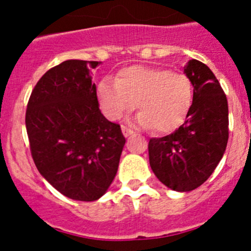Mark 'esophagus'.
Returning a JSON list of instances; mask_svg holds the SVG:
<instances>
[{"instance_id": "1", "label": "esophagus", "mask_w": 251, "mask_h": 251, "mask_svg": "<svg viewBox=\"0 0 251 251\" xmlns=\"http://www.w3.org/2000/svg\"><path fill=\"white\" fill-rule=\"evenodd\" d=\"M122 132H123V134H124V137H129V136H132L133 133V129H130V128H128L127 126H122Z\"/></svg>"}]
</instances>
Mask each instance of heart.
<instances>
[{
	"label": "heart",
	"instance_id": "b5f03b06",
	"mask_svg": "<svg viewBox=\"0 0 251 251\" xmlns=\"http://www.w3.org/2000/svg\"><path fill=\"white\" fill-rule=\"evenodd\" d=\"M99 104L104 115L118 121L136 109L137 123L157 133L176 129L185 121L194 101V85L183 73L163 68L128 66L117 80L104 77L98 84Z\"/></svg>",
	"mask_w": 251,
	"mask_h": 251
}]
</instances>
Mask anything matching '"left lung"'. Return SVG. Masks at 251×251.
Returning <instances> with one entry per match:
<instances>
[{
	"mask_svg": "<svg viewBox=\"0 0 251 251\" xmlns=\"http://www.w3.org/2000/svg\"><path fill=\"white\" fill-rule=\"evenodd\" d=\"M194 85V101L186 121L174 133L148 143L150 165L171 190L192 191L219 165L229 139V108L220 83L196 59L185 68Z\"/></svg>",
	"mask_w": 251,
	"mask_h": 251,
	"instance_id": "obj_1",
	"label": "left lung"
}]
</instances>
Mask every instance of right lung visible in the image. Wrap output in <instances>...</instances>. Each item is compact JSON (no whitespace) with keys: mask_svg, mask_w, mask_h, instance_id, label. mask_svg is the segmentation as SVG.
<instances>
[{"mask_svg":"<svg viewBox=\"0 0 251 251\" xmlns=\"http://www.w3.org/2000/svg\"><path fill=\"white\" fill-rule=\"evenodd\" d=\"M100 63L66 60L41 76L26 109L31 156L64 196L95 201L118 171L126 138L99 109L90 72Z\"/></svg>","mask_w":251,"mask_h":251,"instance_id":"obj_1","label":"right lung"}]
</instances>
